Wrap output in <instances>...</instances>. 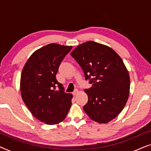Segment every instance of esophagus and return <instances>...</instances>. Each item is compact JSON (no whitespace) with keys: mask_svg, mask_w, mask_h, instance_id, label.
<instances>
[{"mask_svg":"<svg viewBox=\"0 0 151 151\" xmlns=\"http://www.w3.org/2000/svg\"><path fill=\"white\" fill-rule=\"evenodd\" d=\"M78 93V89H76L73 92V96H76V95H77V93Z\"/></svg>","mask_w":151,"mask_h":151,"instance_id":"esophagus-1","label":"esophagus"}]
</instances>
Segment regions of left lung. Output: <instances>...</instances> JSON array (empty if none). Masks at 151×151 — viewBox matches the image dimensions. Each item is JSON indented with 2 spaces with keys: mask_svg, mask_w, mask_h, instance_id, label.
Instances as JSON below:
<instances>
[{
  "mask_svg": "<svg viewBox=\"0 0 151 151\" xmlns=\"http://www.w3.org/2000/svg\"><path fill=\"white\" fill-rule=\"evenodd\" d=\"M71 56L92 84L84 91L88 102L84 111L98 123H108L125 106L130 90L129 74L123 60L108 46L88 41L74 49Z\"/></svg>",
  "mask_w": 151,
  "mask_h": 151,
  "instance_id": "8db88e82",
  "label": "left lung"
}]
</instances>
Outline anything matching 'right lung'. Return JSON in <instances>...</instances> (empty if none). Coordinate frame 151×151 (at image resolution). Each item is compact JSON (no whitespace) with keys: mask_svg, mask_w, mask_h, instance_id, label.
<instances>
[{"mask_svg":"<svg viewBox=\"0 0 151 151\" xmlns=\"http://www.w3.org/2000/svg\"><path fill=\"white\" fill-rule=\"evenodd\" d=\"M72 49L51 43L38 49L24 65L20 78L22 100L32 115L47 124L65 119L71 105V93L65 92L56 73L64 58Z\"/></svg>","mask_w":151,"mask_h":151,"instance_id":"right-lung-1","label":"right lung"}]
</instances>
